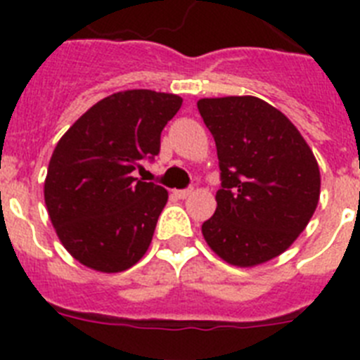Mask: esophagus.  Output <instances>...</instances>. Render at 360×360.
<instances>
[{
    "label": "esophagus",
    "mask_w": 360,
    "mask_h": 360,
    "mask_svg": "<svg viewBox=\"0 0 360 360\" xmlns=\"http://www.w3.org/2000/svg\"><path fill=\"white\" fill-rule=\"evenodd\" d=\"M193 193H195V189H193V187H189V189H176V191H173V195L176 196V198H180V200L189 198V196L193 195Z\"/></svg>",
    "instance_id": "34e87169"
}]
</instances>
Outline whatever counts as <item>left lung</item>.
Segmentation results:
<instances>
[{
    "label": "left lung",
    "mask_w": 360,
    "mask_h": 360,
    "mask_svg": "<svg viewBox=\"0 0 360 360\" xmlns=\"http://www.w3.org/2000/svg\"><path fill=\"white\" fill-rule=\"evenodd\" d=\"M218 151L221 189L202 234L229 265L250 269L283 254L307 229L321 195L310 146L278 108L252 95L200 98Z\"/></svg>",
    "instance_id": "left-lung-1"
}]
</instances>
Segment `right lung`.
I'll use <instances>...</instances> for the list:
<instances>
[{"label":"right lung","mask_w":360,"mask_h":360,"mask_svg":"<svg viewBox=\"0 0 360 360\" xmlns=\"http://www.w3.org/2000/svg\"><path fill=\"white\" fill-rule=\"evenodd\" d=\"M182 97L126 90L82 113L57 142L44 178V203L63 247L104 274L148 252L167 191L135 178L160 151V133Z\"/></svg>","instance_id":"right-lung-1"}]
</instances>
